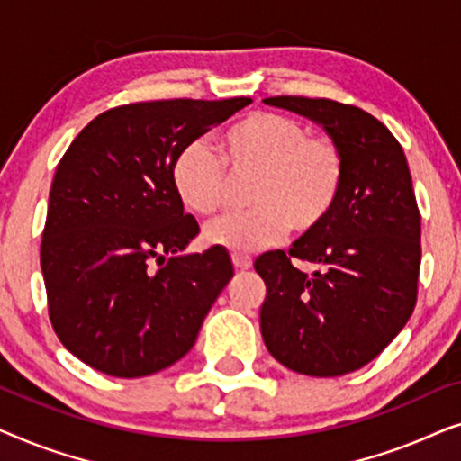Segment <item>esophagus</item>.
<instances>
[{"label":"esophagus","mask_w":461,"mask_h":461,"mask_svg":"<svg viewBox=\"0 0 461 461\" xmlns=\"http://www.w3.org/2000/svg\"><path fill=\"white\" fill-rule=\"evenodd\" d=\"M232 264H235V268L239 270H248L251 268V258L245 256V254H232Z\"/></svg>","instance_id":"esophagus-1"}]
</instances>
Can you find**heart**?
Masks as SVG:
<instances>
[{"mask_svg": "<svg viewBox=\"0 0 461 461\" xmlns=\"http://www.w3.org/2000/svg\"><path fill=\"white\" fill-rule=\"evenodd\" d=\"M218 154L193 140L172 161V186L180 203L197 216L220 210L230 174L256 172L249 210L207 224L203 239L230 251H258L279 241L292 226L319 229L336 207L344 185V159L327 138L308 134L292 117L256 111L230 123L218 138Z\"/></svg>", "mask_w": 461, "mask_h": 461, "instance_id": "obj_1", "label": "heart"}]
</instances>
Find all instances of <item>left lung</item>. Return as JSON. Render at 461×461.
<instances>
[{
	"label": "left lung",
	"mask_w": 461,
	"mask_h": 461,
	"mask_svg": "<svg viewBox=\"0 0 461 461\" xmlns=\"http://www.w3.org/2000/svg\"><path fill=\"white\" fill-rule=\"evenodd\" d=\"M264 103L321 125L342 153L344 185L330 218L254 262L267 283L264 344L287 369L344 375L380 355L411 317L418 298L421 218L401 144L357 106L327 98ZM318 267L312 276L291 258Z\"/></svg>",
	"instance_id": "obj_1"
}]
</instances>
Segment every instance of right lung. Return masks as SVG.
<instances>
[{
	"instance_id": "right-lung-1",
	"label": "right lung",
	"mask_w": 461,
	"mask_h": 461,
	"mask_svg": "<svg viewBox=\"0 0 461 461\" xmlns=\"http://www.w3.org/2000/svg\"><path fill=\"white\" fill-rule=\"evenodd\" d=\"M249 103L117 106L67 149L50 188L41 273L56 336L79 361L106 375L142 377L193 348L235 270L218 245L182 254L199 224L169 172L185 144Z\"/></svg>"
}]
</instances>
